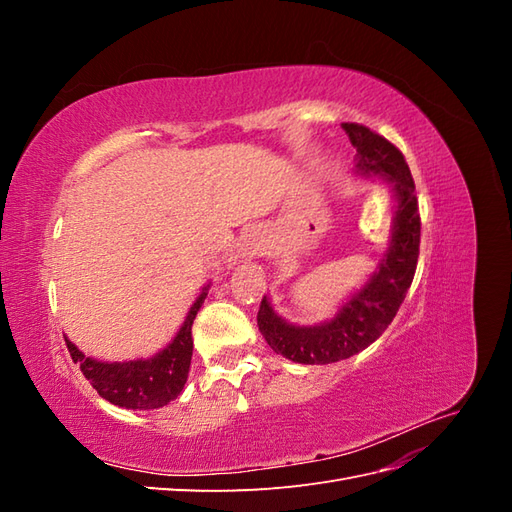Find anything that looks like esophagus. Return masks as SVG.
Wrapping results in <instances>:
<instances>
[{"label":"esophagus","mask_w":512,"mask_h":512,"mask_svg":"<svg viewBox=\"0 0 512 512\" xmlns=\"http://www.w3.org/2000/svg\"><path fill=\"white\" fill-rule=\"evenodd\" d=\"M250 254H258V245H254V247H250Z\"/></svg>","instance_id":"obj_1"}]
</instances>
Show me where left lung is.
I'll list each match as a JSON object with an SVG mask.
<instances>
[{"label": "left lung", "mask_w": 512, "mask_h": 512, "mask_svg": "<svg viewBox=\"0 0 512 512\" xmlns=\"http://www.w3.org/2000/svg\"><path fill=\"white\" fill-rule=\"evenodd\" d=\"M356 147V173L378 175L395 183L397 215L389 252L380 269L339 314L320 327H294L277 316L267 297L258 309V329L267 344L294 363L324 365L348 359L365 350L386 331L397 316L414 280L418 245H421V215L408 162L391 141L361 123H342Z\"/></svg>", "instance_id": "obj_1"}]
</instances>
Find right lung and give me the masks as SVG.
Here are the masks:
<instances>
[{
  "mask_svg": "<svg viewBox=\"0 0 512 512\" xmlns=\"http://www.w3.org/2000/svg\"><path fill=\"white\" fill-rule=\"evenodd\" d=\"M207 292L200 294L185 318L181 331L173 344L147 361L128 363H102L89 359L70 339H66L68 352L74 363L81 365L83 376L91 386L111 404L130 410H153L173 401L181 391L190 374L192 363V324L200 305L205 303Z\"/></svg>",
  "mask_w": 512,
  "mask_h": 512,
  "instance_id": "right-lung-1",
  "label": "right lung"
}]
</instances>
